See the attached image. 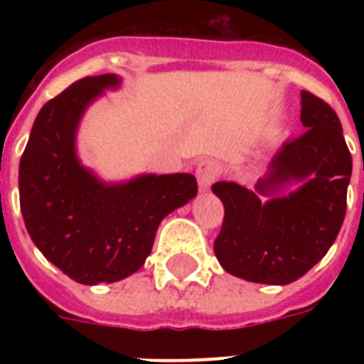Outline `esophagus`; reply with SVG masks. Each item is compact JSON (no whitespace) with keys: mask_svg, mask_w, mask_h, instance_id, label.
Instances as JSON below:
<instances>
[{"mask_svg":"<svg viewBox=\"0 0 364 364\" xmlns=\"http://www.w3.org/2000/svg\"><path fill=\"white\" fill-rule=\"evenodd\" d=\"M219 173H221V168H219L215 160H200L198 164H196V179H198L200 191H208L211 187V183L219 177Z\"/></svg>","mask_w":364,"mask_h":364,"instance_id":"34e87169","label":"esophagus"}]
</instances>
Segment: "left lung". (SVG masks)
<instances>
[{"label":"left lung","mask_w":364,"mask_h":364,"mask_svg":"<svg viewBox=\"0 0 364 364\" xmlns=\"http://www.w3.org/2000/svg\"><path fill=\"white\" fill-rule=\"evenodd\" d=\"M300 121L306 132L283 143L255 193L238 183L211 187L225 205L215 257L247 282H296L327 255L344 223L351 153L338 115L304 90ZM291 181L303 185L282 197Z\"/></svg>","instance_id":"8db88e82"}]
</instances>
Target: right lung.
Here are the masks:
<instances>
[{
    "instance_id": "1",
    "label": "right lung",
    "mask_w": 364,
    "mask_h": 364,
    "mask_svg": "<svg viewBox=\"0 0 364 364\" xmlns=\"http://www.w3.org/2000/svg\"><path fill=\"white\" fill-rule=\"evenodd\" d=\"M113 73L85 77L37 115L18 168L20 210L39 251L82 285L124 279L143 266L168 213L198 193L191 173L141 176L105 185L79 164L75 132L82 111Z\"/></svg>"
}]
</instances>
